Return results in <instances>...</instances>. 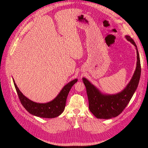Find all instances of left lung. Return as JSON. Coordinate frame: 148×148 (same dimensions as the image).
Segmentation results:
<instances>
[{
	"label": "left lung",
	"instance_id": "left-lung-1",
	"mask_svg": "<svg viewBox=\"0 0 148 148\" xmlns=\"http://www.w3.org/2000/svg\"><path fill=\"white\" fill-rule=\"evenodd\" d=\"M125 37L136 47L137 60L133 77L122 92L114 95L103 94L87 79L83 78V83L86 89L90 111L99 119H110L121 114L129 103L139 82L141 67L139 52L134 40L128 36Z\"/></svg>",
	"mask_w": 148,
	"mask_h": 148
}]
</instances>
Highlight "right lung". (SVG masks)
Masks as SVG:
<instances>
[{
	"instance_id": "obj_1",
	"label": "right lung",
	"mask_w": 148,
	"mask_h": 148,
	"mask_svg": "<svg viewBox=\"0 0 148 148\" xmlns=\"http://www.w3.org/2000/svg\"><path fill=\"white\" fill-rule=\"evenodd\" d=\"M77 81V79H75L65 85L56 98L51 100V102L40 103L33 102L27 98L20 92L13 80L16 90L19 99H20L22 106L31 114L45 118H53L57 117L64 112L69 92H70L72 86Z\"/></svg>"
}]
</instances>
